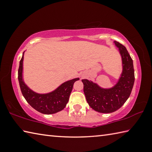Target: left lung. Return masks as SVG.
<instances>
[{
	"label": "left lung",
	"mask_w": 152,
	"mask_h": 152,
	"mask_svg": "<svg viewBox=\"0 0 152 152\" xmlns=\"http://www.w3.org/2000/svg\"><path fill=\"white\" fill-rule=\"evenodd\" d=\"M122 59L123 70L117 84L112 88H104L91 80H82L84 92L89 106L96 111L110 113L120 109L129 97L135 81L133 60L127 49L114 41Z\"/></svg>",
	"instance_id": "1"
}]
</instances>
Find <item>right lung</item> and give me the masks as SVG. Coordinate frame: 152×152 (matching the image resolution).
I'll return each mask as SVG.
<instances>
[{
	"label": "right lung",
	"instance_id": "add662e5",
	"mask_svg": "<svg viewBox=\"0 0 152 152\" xmlns=\"http://www.w3.org/2000/svg\"><path fill=\"white\" fill-rule=\"evenodd\" d=\"M25 52V51H24ZM24 52L19 62L18 80L23 96L33 109L43 114L51 115L61 111L66 107L73 88L74 83L79 78L66 81L52 92L39 94L30 89L23 78V64Z\"/></svg>",
	"mask_w": 152,
	"mask_h": 152
}]
</instances>
